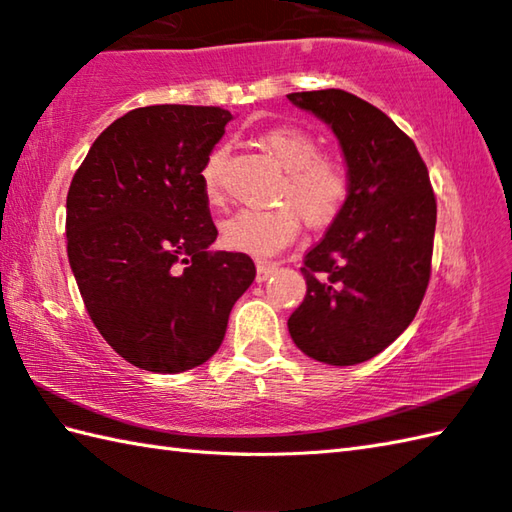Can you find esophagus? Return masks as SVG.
I'll use <instances>...</instances> for the list:
<instances>
[{
	"label": "esophagus",
	"mask_w": 512,
	"mask_h": 512,
	"mask_svg": "<svg viewBox=\"0 0 512 512\" xmlns=\"http://www.w3.org/2000/svg\"><path fill=\"white\" fill-rule=\"evenodd\" d=\"M277 270L275 262H257V281H266Z\"/></svg>",
	"instance_id": "obj_1"
}]
</instances>
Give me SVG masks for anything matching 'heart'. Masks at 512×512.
Here are the masks:
<instances>
[{"instance_id": "1", "label": "heart", "mask_w": 512, "mask_h": 512, "mask_svg": "<svg viewBox=\"0 0 512 512\" xmlns=\"http://www.w3.org/2000/svg\"><path fill=\"white\" fill-rule=\"evenodd\" d=\"M262 145L284 169L277 198L286 204L270 209H242L222 222V244L237 253L268 257L286 248L299 233L301 217L312 228H325L345 211L354 178L347 162L336 154H321L317 134L297 125H277L259 134ZM226 147L211 149L200 169L204 198L224 202L222 169Z\"/></svg>"}]
</instances>
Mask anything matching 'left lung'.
<instances>
[{"label":"left lung","mask_w":512,"mask_h":512,"mask_svg":"<svg viewBox=\"0 0 512 512\" xmlns=\"http://www.w3.org/2000/svg\"><path fill=\"white\" fill-rule=\"evenodd\" d=\"M288 99L334 129L354 178L345 211L303 257L308 292L288 330L314 361L356 365L416 317L431 279L436 193L413 140L372 103L334 88Z\"/></svg>","instance_id":"8db88e82"}]
</instances>
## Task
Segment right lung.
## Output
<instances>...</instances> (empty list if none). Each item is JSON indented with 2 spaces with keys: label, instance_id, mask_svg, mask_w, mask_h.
Returning a JSON list of instances; mask_svg holds the SVG:
<instances>
[{
  "label": "right lung",
  "instance_id": "right-lung-1",
  "mask_svg": "<svg viewBox=\"0 0 512 512\" xmlns=\"http://www.w3.org/2000/svg\"><path fill=\"white\" fill-rule=\"evenodd\" d=\"M231 118L206 105L138 107L94 140L70 184L68 259L85 310L147 372L209 361L257 275L246 253L209 250L217 228L200 169Z\"/></svg>",
  "mask_w": 512,
  "mask_h": 512
}]
</instances>
